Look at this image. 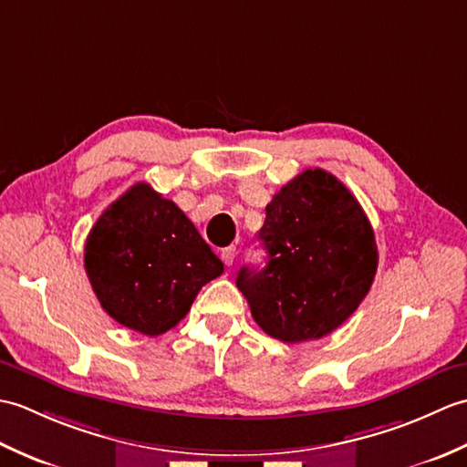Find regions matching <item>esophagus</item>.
Returning <instances> with one entry per match:
<instances>
[{"mask_svg":"<svg viewBox=\"0 0 467 467\" xmlns=\"http://www.w3.org/2000/svg\"><path fill=\"white\" fill-rule=\"evenodd\" d=\"M234 256H236V246H233V244L221 251V259L226 266H231L234 263Z\"/></svg>","mask_w":467,"mask_h":467,"instance_id":"34e87169","label":"esophagus"}]
</instances>
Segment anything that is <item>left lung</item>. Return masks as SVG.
<instances>
[{
    "mask_svg": "<svg viewBox=\"0 0 467 467\" xmlns=\"http://www.w3.org/2000/svg\"><path fill=\"white\" fill-rule=\"evenodd\" d=\"M259 239L269 261L261 271L243 266L236 286L275 339H321L371 289L379 256L369 218L349 188L321 168H306L273 196Z\"/></svg>",
    "mask_w": 467,
    "mask_h": 467,
    "instance_id": "1",
    "label": "left lung"
}]
</instances>
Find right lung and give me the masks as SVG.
<instances>
[{"label":"right lung","mask_w":467,"mask_h":467,"mask_svg":"<svg viewBox=\"0 0 467 467\" xmlns=\"http://www.w3.org/2000/svg\"><path fill=\"white\" fill-rule=\"evenodd\" d=\"M102 309L128 329L162 335L184 319L224 265L172 201L138 182L106 208L84 246Z\"/></svg>","instance_id":"right-lung-1"}]
</instances>
